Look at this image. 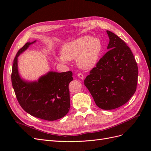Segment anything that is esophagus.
<instances>
[{
    "label": "esophagus",
    "mask_w": 151,
    "mask_h": 151,
    "mask_svg": "<svg viewBox=\"0 0 151 151\" xmlns=\"http://www.w3.org/2000/svg\"><path fill=\"white\" fill-rule=\"evenodd\" d=\"M77 76H78L80 79H84V76L83 74H81V73H78L77 74Z\"/></svg>",
    "instance_id": "1"
}]
</instances>
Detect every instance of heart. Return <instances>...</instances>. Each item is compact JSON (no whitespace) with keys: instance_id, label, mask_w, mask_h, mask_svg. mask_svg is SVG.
Returning a JSON list of instances; mask_svg holds the SVG:
<instances>
[{"instance_id":"heart-1","label":"heart","mask_w":151,"mask_h":151,"mask_svg":"<svg viewBox=\"0 0 151 151\" xmlns=\"http://www.w3.org/2000/svg\"><path fill=\"white\" fill-rule=\"evenodd\" d=\"M102 50L101 40L86 35L63 45L62 53L57 56L56 58L65 64L76 58L79 67L83 70H89L97 65Z\"/></svg>"}]
</instances>
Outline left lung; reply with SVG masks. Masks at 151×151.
<instances>
[{"label": "left lung", "mask_w": 151, "mask_h": 151, "mask_svg": "<svg viewBox=\"0 0 151 151\" xmlns=\"http://www.w3.org/2000/svg\"><path fill=\"white\" fill-rule=\"evenodd\" d=\"M109 51L86 77L84 84L96 104L113 109L129 101L136 91L138 67L130 48L117 35L106 31Z\"/></svg>", "instance_id": "8db88e82"}]
</instances>
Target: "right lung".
Segmentation results:
<instances>
[{
  "instance_id": "obj_1",
  "label": "right lung",
  "mask_w": 151,
  "mask_h": 151,
  "mask_svg": "<svg viewBox=\"0 0 151 151\" xmlns=\"http://www.w3.org/2000/svg\"><path fill=\"white\" fill-rule=\"evenodd\" d=\"M36 41L26 43L17 53L13 62L11 80L18 102L29 115L54 121L65 116L70 109L68 84L72 72L49 71L37 81L22 79L18 70V57Z\"/></svg>"
}]
</instances>
